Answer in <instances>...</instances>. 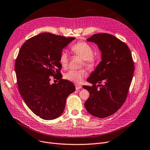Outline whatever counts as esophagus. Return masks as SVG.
Returning <instances> with one entry per match:
<instances>
[{"label":"esophagus","instance_id":"1","mask_svg":"<svg viewBox=\"0 0 150 150\" xmlns=\"http://www.w3.org/2000/svg\"><path fill=\"white\" fill-rule=\"evenodd\" d=\"M75 86H76V90H79V89H80L82 87L81 85H79V84H76Z\"/></svg>","mask_w":150,"mask_h":150}]
</instances>
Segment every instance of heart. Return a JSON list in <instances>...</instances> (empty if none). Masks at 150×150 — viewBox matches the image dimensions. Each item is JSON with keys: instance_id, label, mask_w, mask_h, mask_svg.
Returning <instances> with one entry per match:
<instances>
[{"instance_id": "b5f03b06", "label": "heart", "mask_w": 150, "mask_h": 150, "mask_svg": "<svg viewBox=\"0 0 150 150\" xmlns=\"http://www.w3.org/2000/svg\"><path fill=\"white\" fill-rule=\"evenodd\" d=\"M71 52L74 54L78 55L83 59V64L88 70H93L98 63V59L93 55L92 47L86 42H79L71 47ZM69 56L67 50L61 52L59 57V63L63 68L68 65ZM86 76V72L84 70H69L64 75V78L74 83H79Z\"/></svg>"}]
</instances>
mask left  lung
Instances as JSON below:
<instances>
[{
    "label": "left lung",
    "instance_id": "1",
    "mask_svg": "<svg viewBox=\"0 0 150 150\" xmlns=\"http://www.w3.org/2000/svg\"><path fill=\"white\" fill-rule=\"evenodd\" d=\"M87 40L97 44L101 62L87 79L93 85L83 87L90 93L84 105L91 115L104 118L115 114L124 103L134 63L127 45L111 34H95Z\"/></svg>",
    "mask_w": 150,
    "mask_h": 150
}]
</instances>
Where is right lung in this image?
<instances>
[{
	"label": "right lung",
	"mask_w": 150,
	"mask_h": 150,
	"mask_svg": "<svg viewBox=\"0 0 150 150\" xmlns=\"http://www.w3.org/2000/svg\"><path fill=\"white\" fill-rule=\"evenodd\" d=\"M74 39L44 33L28 39L19 51L15 64L19 92L29 108L42 119L60 116L68 96L75 91L73 83L62 79L59 63L63 48ZM51 76L59 82L50 85Z\"/></svg>",
	"instance_id": "right-lung-1"
}]
</instances>
